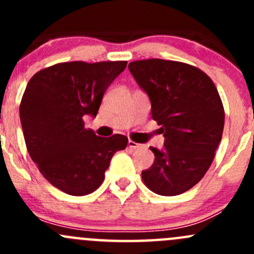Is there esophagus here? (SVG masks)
Masks as SVG:
<instances>
[{"mask_svg":"<svg viewBox=\"0 0 254 254\" xmlns=\"http://www.w3.org/2000/svg\"><path fill=\"white\" fill-rule=\"evenodd\" d=\"M140 143H136L134 141H131V140H129V142H127V147L130 148V150H135V148H139L140 147Z\"/></svg>","mask_w":254,"mask_h":254,"instance_id":"1","label":"esophagus"}]
</instances>
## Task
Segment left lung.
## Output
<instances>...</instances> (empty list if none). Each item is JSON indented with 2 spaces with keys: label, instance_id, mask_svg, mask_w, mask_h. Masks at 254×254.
Segmentation results:
<instances>
[{
  "label": "left lung",
  "instance_id": "8db88e82",
  "mask_svg": "<svg viewBox=\"0 0 254 254\" xmlns=\"http://www.w3.org/2000/svg\"><path fill=\"white\" fill-rule=\"evenodd\" d=\"M129 70L165 136L161 150L151 147L155 161L141 172L143 183L160 195L184 193L203 178L221 141L225 112L219 92L206 73L178 61H134Z\"/></svg>",
  "mask_w": 254,
  "mask_h": 254
}]
</instances>
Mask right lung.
Masks as SVG:
<instances>
[{
    "instance_id": "1",
    "label": "right lung",
    "mask_w": 254,
    "mask_h": 254,
    "mask_svg": "<svg viewBox=\"0 0 254 254\" xmlns=\"http://www.w3.org/2000/svg\"><path fill=\"white\" fill-rule=\"evenodd\" d=\"M127 61L56 64L28 82L19 107L25 145L49 183L70 195H86L104 181V172L127 137L97 136L83 117L96 118L103 94Z\"/></svg>"
}]
</instances>
